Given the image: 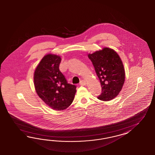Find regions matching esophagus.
<instances>
[{
  "label": "esophagus",
  "instance_id": "34e87169",
  "mask_svg": "<svg viewBox=\"0 0 155 155\" xmlns=\"http://www.w3.org/2000/svg\"><path fill=\"white\" fill-rule=\"evenodd\" d=\"M80 84L81 86H84L86 84V82L84 81V80H82L81 82H80Z\"/></svg>",
  "mask_w": 155,
  "mask_h": 155
}]
</instances>
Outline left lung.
<instances>
[{"instance_id": "obj_1", "label": "left lung", "mask_w": 155, "mask_h": 155, "mask_svg": "<svg viewBox=\"0 0 155 155\" xmlns=\"http://www.w3.org/2000/svg\"><path fill=\"white\" fill-rule=\"evenodd\" d=\"M94 66L102 87V93L98 99L108 101L115 98L122 89L125 81V70L117 52L104 47L87 55Z\"/></svg>"}]
</instances>
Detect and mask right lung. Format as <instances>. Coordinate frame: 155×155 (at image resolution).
Returning a JSON list of instances; mask_svg holds the SVG:
<instances>
[{"mask_svg":"<svg viewBox=\"0 0 155 155\" xmlns=\"http://www.w3.org/2000/svg\"><path fill=\"white\" fill-rule=\"evenodd\" d=\"M60 56L47 54L43 57L34 72L33 80L38 96L49 107L61 111L73 101L76 86L67 83L59 65Z\"/></svg>","mask_w":155,"mask_h":155,"instance_id":"1","label":"right lung"}]
</instances>
